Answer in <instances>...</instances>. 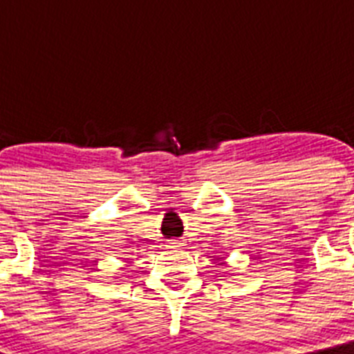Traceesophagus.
<instances>
[{"mask_svg":"<svg viewBox=\"0 0 354 354\" xmlns=\"http://www.w3.org/2000/svg\"><path fill=\"white\" fill-rule=\"evenodd\" d=\"M178 244H180V241H171V242H169V246H178Z\"/></svg>","mask_w":354,"mask_h":354,"instance_id":"obj_1","label":"esophagus"}]
</instances>
